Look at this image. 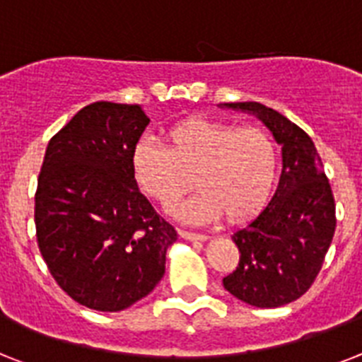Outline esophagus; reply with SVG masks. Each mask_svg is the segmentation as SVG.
I'll list each match as a JSON object with an SVG mask.
<instances>
[{"mask_svg": "<svg viewBox=\"0 0 362 362\" xmlns=\"http://www.w3.org/2000/svg\"><path fill=\"white\" fill-rule=\"evenodd\" d=\"M178 233H180V238L189 239V241H206V235H202V233L187 232V230H178Z\"/></svg>", "mask_w": 362, "mask_h": 362, "instance_id": "1", "label": "esophagus"}]
</instances>
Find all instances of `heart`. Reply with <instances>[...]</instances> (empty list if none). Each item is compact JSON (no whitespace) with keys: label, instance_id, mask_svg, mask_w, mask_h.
Instances as JSON below:
<instances>
[{"label":"heart","instance_id":"1","mask_svg":"<svg viewBox=\"0 0 362 362\" xmlns=\"http://www.w3.org/2000/svg\"><path fill=\"white\" fill-rule=\"evenodd\" d=\"M163 139L165 148L141 139L132 151L136 184L163 209L193 187V176L202 191L178 209L186 221L202 223L224 214L230 223H243L267 206L279 167L269 132L189 117L171 124Z\"/></svg>","mask_w":362,"mask_h":362}]
</instances>
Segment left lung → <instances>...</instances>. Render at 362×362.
Here are the masks:
<instances>
[{"mask_svg":"<svg viewBox=\"0 0 362 362\" xmlns=\"http://www.w3.org/2000/svg\"><path fill=\"white\" fill-rule=\"evenodd\" d=\"M221 106L257 115L284 158L274 197L232 235L241 256L223 285L248 305L279 308L298 300L320 272L337 226L333 191L317 147L298 124L261 103Z\"/></svg>","mask_w":362,"mask_h":362,"instance_id":"obj_1","label":"left lung"}]
</instances>
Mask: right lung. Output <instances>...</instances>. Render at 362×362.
<instances>
[{"mask_svg":"<svg viewBox=\"0 0 362 362\" xmlns=\"http://www.w3.org/2000/svg\"><path fill=\"white\" fill-rule=\"evenodd\" d=\"M148 121L139 105L97 101L45 148L35 195L38 248L60 289L95 311H123L147 296L176 241L132 173Z\"/></svg>","mask_w":362,"mask_h":362,"instance_id":"right-lung-1","label":"right lung"}]
</instances>
